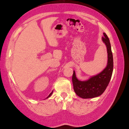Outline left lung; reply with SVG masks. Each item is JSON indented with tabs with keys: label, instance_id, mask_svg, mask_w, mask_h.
Here are the masks:
<instances>
[{
	"label": "left lung",
	"instance_id": "left-lung-1",
	"mask_svg": "<svg viewBox=\"0 0 129 129\" xmlns=\"http://www.w3.org/2000/svg\"><path fill=\"white\" fill-rule=\"evenodd\" d=\"M102 38L108 52V64L103 71L86 81H80L73 71L72 82L76 94L82 99H92L101 95L105 90L112 77L113 71V57L110 40L105 33Z\"/></svg>",
	"mask_w": 129,
	"mask_h": 129
}]
</instances>
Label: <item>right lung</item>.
Masks as SVG:
<instances>
[{
	"label": "right lung",
	"instance_id": "add662e5",
	"mask_svg": "<svg viewBox=\"0 0 129 129\" xmlns=\"http://www.w3.org/2000/svg\"><path fill=\"white\" fill-rule=\"evenodd\" d=\"M52 93H53V91H52V92H51V93H50V94H49V95L48 96V97H47L46 98V99H48V98H49V97H50V96H51V95H52Z\"/></svg>",
	"mask_w": 129,
	"mask_h": 129
}]
</instances>
